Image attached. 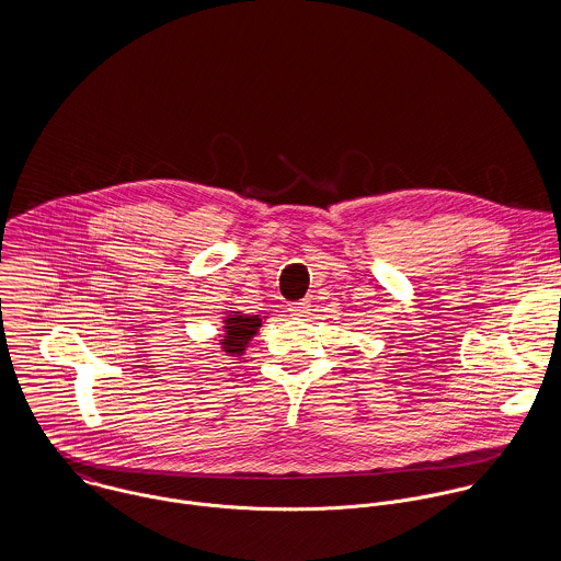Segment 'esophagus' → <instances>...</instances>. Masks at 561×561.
<instances>
[{
	"instance_id": "1",
	"label": "esophagus",
	"mask_w": 561,
	"mask_h": 561,
	"mask_svg": "<svg viewBox=\"0 0 561 561\" xmlns=\"http://www.w3.org/2000/svg\"><path fill=\"white\" fill-rule=\"evenodd\" d=\"M309 307H311L309 300H298V302H291V305H289V313H291L294 318H302V316L309 313Z\"/></svg>"
}]
</instances>
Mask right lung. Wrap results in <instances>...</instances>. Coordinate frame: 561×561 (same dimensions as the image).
<instances>
[{"instance_id":"right-lung-1","label":"right lung","mask_w":561,"mask_h":561,"mask_svg":"<svg viewBox=\"0 0 561 561\" xmlns=\"http://www.w3.org/2000/svg\"><path fill=\"white\" fill-rule=\"evenodd\" d=\"M227 325H225V332L227 336L220 339L222 345H225V352H229L231 356L233 354H243V345H248L250 336L256 332V328L261 325V318L259 316H250V318H243L238 316L236 318H229Z\"/></svg>"}]
</instances>
